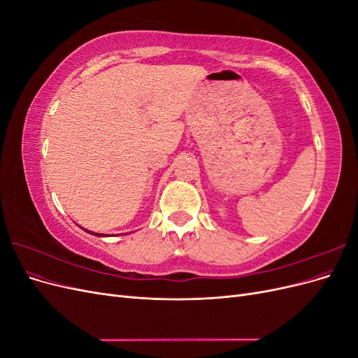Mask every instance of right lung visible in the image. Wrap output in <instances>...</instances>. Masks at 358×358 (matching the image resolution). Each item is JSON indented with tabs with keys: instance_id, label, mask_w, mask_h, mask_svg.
Masks as SVG:
<instances>
[{
	"instance_id": "right-lung-1",
	"label": "right lung",
	"mask_w": 358,
	"mask_h": 358,
	"mask_svg": "<svg viewBox=\"0 0 358 358\" xmlns=\"http://www.w3.org/2000/svg\"><path fill=\"white\" fill-rule=\"evenodd\" d=\"M83 230H85V229H83ZM85 231H88L90 234H94V236H99V237H101V236H103V234H99V233H94V231H90V230H85Z\"/></svg>"
}]
</instances>
